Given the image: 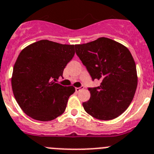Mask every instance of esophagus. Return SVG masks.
I'll return each mask as SVG.
<instances>
[{"mask_svg": "<svg viewBox=\"0 0 154 154\" xmlns=\"http://www.w3.org/2000/svg\"><path fill=\"white\" fill-rule=\"evenodd\" d=\"M83 89V86H80V87H76L75 88V91L77 92H80V89Z\"/></svg>", "mask_w": 154, "mask_h": 154, "instance_id": "obj_1", "label": "esophagus"}]
</instances>
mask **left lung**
Here are the masks:
<instances>
[{
    "mask_svg": "<svg viewBox=\"0 0 154 154\" xmlns=\"http://www.w3.org/2000/svg\"><path fill=\"white\" fill-rule=\"evenodd\" d=\"M75 52L97 87H89L84 110L95 118L110 120L121 115L132 102L138 84L136 65L129 50L109 38L75 45Z\"/></svg>",
    "mask_w": 154,
    "mask_h": 154,
    "instance_id": "left-lung-1",
    "label": "left lung"
}]
</instances>
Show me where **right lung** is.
<instances>
[{
  "mask_svg": "<svg viewBox=\"0 0 154 154\" xmlns=\"http://www.w3.org/2000/svg\"><path fill=\"white\" fill-rule=\"evenodd\" d=\"M74 45L42 40L19 53L12 77V89L19 107L28 116L50 121L64 113L73 86L57 83L74 56Z\"/></svg>",
  "mask_w": 154,
  "mask_h": 154,
  "instance_id": "obj_1",
  "label": "right lung"
}]
</instances>
